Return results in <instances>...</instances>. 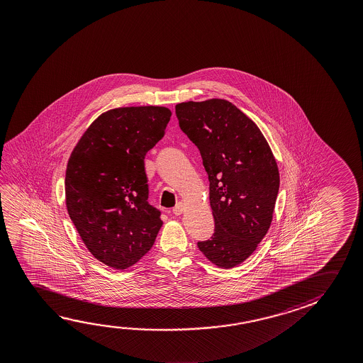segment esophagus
I'll use <instances>...</instances> for the list:
<instances>
[{
    "label": "esophagus",
    "mask_w": 363,
    "mask_h": 363,
    "mask_svg": "<svg viewBox=\"0 0 363 363\" xmlns=\"http://www.w3.org/2000/svg\"><path fill=\"white\" fill-rule=\"evenodd\" d=\"M184 211V205L182 202H179L174 208H173L172 213L174 215H181Z\"/></svg>",
    "instance_id": "esophagus-1"
}]
</instances>
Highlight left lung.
Listing matches in <instances>:
<instances>
[{"label":"left lung","mask_w":363,"mask_h":363,"mask_svg":"<svg viewBox=\"0 0 363 363\" xmlns=\"http://www.w3.org/2000/svg\"><path fill=\"white\" fill-rule=\"evenodd\" d=\"M210 182L215 233L197 247L220 268L245 261L267 234L279 187L274 153L253 120L223 99L176 105Z\"/></svg>","instance_id":"1"}]
</instances>
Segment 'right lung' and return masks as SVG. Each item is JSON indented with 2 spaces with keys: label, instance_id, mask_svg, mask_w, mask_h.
<instances>
[{
  "label": "right lung",
  "instance_id": "right-lung-1",
  "mask_svg": "<svg viewBox=\"0 0 363 363\" xmlns=\"http://www.w3.org/2000/svg\"><path fill=\"white\" fill-rule=\"evenodd\" d=\"M171 110L118 107L101 113L73 149L66 171L68 214L87 250L115 269L153 247L163 221L149 205L147 152L164 137Z\"/></svg>",
  "mask_w": 363,
  "mask_h": 363
}]
</instances>
